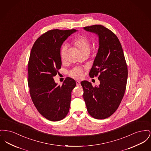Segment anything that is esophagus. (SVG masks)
Returning <instances> with one entry per match:
<instances>
[{"instance_id": "1", "label": "esophagus", "mask_w": 151, "mask_h": 151, "mask_svg": "<svg viewBox=\"0 0 151 151\" xmlns=\"http://www.w3.org/2000/svg\"><path fill=\"white\" fill-rule=\"evenodd\" d=\"M76 85L77 86H79L80 85V82L79 81H76Z\"/></svg>"}]
</instances>
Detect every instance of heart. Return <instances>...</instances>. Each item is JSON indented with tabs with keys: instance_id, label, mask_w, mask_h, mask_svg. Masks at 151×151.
I'll list each match as a JSON object with an SVG mask.
<instances>
[{
	"instance_id": "1",
	"label": "heart",
	"mask_w": 151,
	"mask_h": 151,
	"mask_svg": "<svg viewBox=\"0 0 151 151\" xmlns=\"http://www.w3.org/2000/svg\"><path fill=\"white\" fill-rule=\"evenodd\" d=\"M73 45L79 50L80 53L83 56L88 55L90 52L91 43L88 38L84 35L77 36L73 40ZM67 53V46L64 45L60 50V57L62 61H64L66 59ZM83 75V71L79 67H75L69 72V75L75 79H80Z\"/></svg>"
}]
</instances>
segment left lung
<instances>
[{"label":"left lung","instance_id":"obj_1","mask_svg":"<svg viewBox=\"0 0 151 151\" xmlns=\"http://www.w3.org/2000/svg\"><path fill=\"white\" fill-rule=\"evenodd\" d=\"M99 36V48L92 67L91 78L98 76L99 87L87 81L81 85L89 114L95 119H104L118 108L126 89L128 68L121 43L115 34L101 25L84 27Z\"/></svg>","mask_w":151,"mask_h":151}]
</instances>
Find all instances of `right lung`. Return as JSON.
Returning <instances> with one entry per match:
<instances>
[{"label":"right lung","instance_id":"obj_1","mask_svg":"<svg viewBox=\"0 0 151 151\" xmlns=\"http://www.w3.org/2000/svg\"><path fill=\"white\" fill-rule=\"evenodd\" d=\"M75 32V29L49 30L36 39L31 51L28 63L30 96L39 112L50 121L61 120L69 112L76 81L67 78L60 86L53 77L62 66L60 50L63 43Z\"/></svg>","mask_w":151,"mask_h":151}]
</instances>
